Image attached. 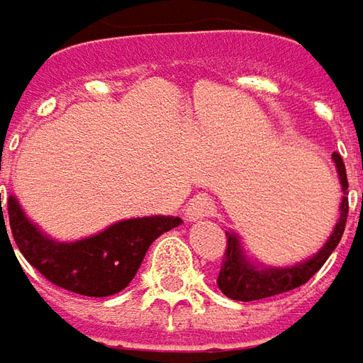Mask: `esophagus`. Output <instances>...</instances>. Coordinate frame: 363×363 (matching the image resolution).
Returning <instances> with one entry per match:
<instances>
[{"mask_svg": "<svg viewBox=\"0 0 363 363\" xmlns=\"http://www.w3.org/2000/svg\"><path fill=\"white\" fill-rule=\"evenodd\" d=\"M212 212H214V204L208 198H194L186 208V218L188 220H200L204 216H210Z\"/></svg>", "mask_w": 363, "mask_h": 363, "instance_id": "obj_1", "label": "esophagus"}]
</instances>
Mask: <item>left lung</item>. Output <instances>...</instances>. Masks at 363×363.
Masks as SVG:
<instances>
[{"label":"left lung","mask_w":363,"mask_h":363,"mask_svg":"<svg viewBox=\"0 0 363 363\" xmlns=\"http://www.w3.org/2000/svg\"><path fill=\"white\" fill-rule=\"evenodd\" d=\"M333 161H335L337 173H339L343 200H341V208H339V220H337L331 237L327 239V243L323 245V249L311 259L296 263L292 267H257L255 263L249 262V257L243 253L239 237L235 233H227V251H225L220 274L216 280L225 296L249 302V300H262L281 294V292H290L311 280L323 267V263L329 259V255L335 251V247L341 241V235H343L345 223H347V212H350V204L345 198V194H347L345 165H343V159L339 153H333Z\"/></svg>","instance_id":"obj_1"}]
</instances>
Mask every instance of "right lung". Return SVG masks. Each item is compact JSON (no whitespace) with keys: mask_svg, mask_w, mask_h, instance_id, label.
I'll use <instances>...</instances> for the list:
<instances>
[{"mask_svg":"<svg viewBox=\"0 0 363 363\" xmlns=\"http://www.w3.org/2000/svg\"><path fill=\"white\" fill-rule=\"evenodd\" d=\"M0 214L1 233V228L6 230L1 196ZM8 216L11 239L32 267H36L46 280L59 288L96 298L112 296L124 290L135 278L155 239L182 225V218L177 216L128 218L94 237L73 243H59L28 220L13 196L8 198Z\"/></svg>","mask_w":363,"mask_h":363,"instance_id":"right-lung-1","label":"right lung"}]
</instances>
